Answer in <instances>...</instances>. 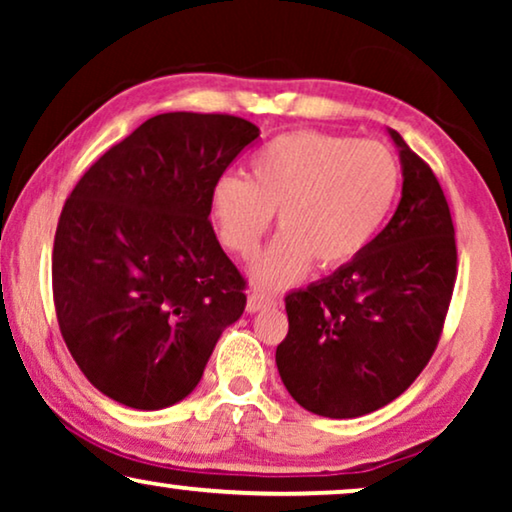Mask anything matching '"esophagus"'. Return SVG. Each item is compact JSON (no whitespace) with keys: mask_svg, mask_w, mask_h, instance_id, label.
Segmentation results:
<instances>
[{"mask_svg":"<svg viewBox=\"0 0 512 512\" xmlns=\"http://www.w3.org/2000/svg\"><path fill=\"white\" fill-rule=\"evenodd\" d=\"M277 303L272 298H265L263 293H249L247 298V312L249 314H256L261 310H270V307H275Z\"/></svg>","mask_w":512,"mask_h":512,"instance_id":"34e87169","label":"esophagus"}]
</instances>
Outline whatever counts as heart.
I'll return each mask as SVG.
<instances>
[{
	"label": "heart",
	"instance_id": "b5f03b06",
	"mask_svg": "<svg viewBox=\"0 0 512 512\" xmlns=\"http://www.w3.org/2000/svg\"><path fill=\"white\" fill-rule=\"evenodd\" d=\"M401 170L387 146L314 130L270 139L249 179L223 174L212 188L221 242L251 258L277 212L282 233L251 265L263 291L291 286L312 268H340L361 254L394 205Z\"/></svg>",
	"mask_w": 512,
	"mask_h": 512
}]
</instances>
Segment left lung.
<instances>
[{"label":"left lung","mask_w":512,"mask_h":512,"mask_svg":"<svg viewBox=\"0 0 512 512\" xmlns=\"http://www.w3.org/2000/svg\"><path fill=\"white\" fill-rule=\"evenodd\" d=\"M403 191L375 240L333 275L286 296L275 361L293 401L352 419L403 394L438 345L457 279V244L431 167L389 128Z\"/></svg>","instance_id":"8db88e82"}]
</instances>
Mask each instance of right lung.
I'll list each match as a JSON object with an SVG mask.
<instances>
[{
	"label": "right lung",
	"instance_id": "right-lung-1",
	"mask_svg": "<svg viewBox=\"0 0 512 512\" xmlns=\"http://www.w3.org/2000/svg\"><path fill=\"white\" fill-rule=\"evenodd\" d=\"M258 135L226 114L153 116L67 198L53 244L55 314L104 396L135 410L179 403L242 317L244 279L209 212L216 179Z\"/></svg>",
	"mask_w": 512,
	"mask_h": 512
}]
</instances>
